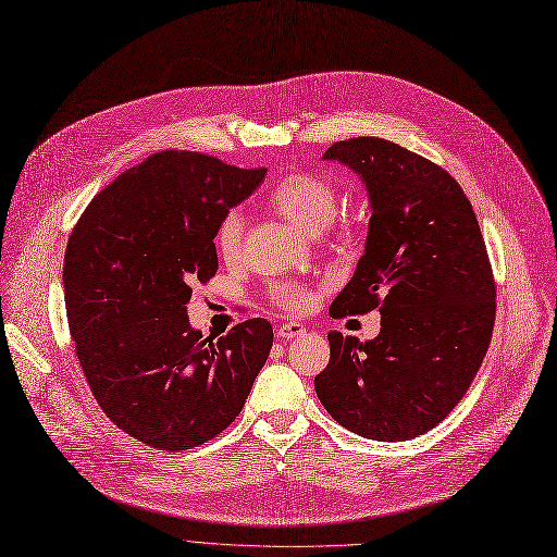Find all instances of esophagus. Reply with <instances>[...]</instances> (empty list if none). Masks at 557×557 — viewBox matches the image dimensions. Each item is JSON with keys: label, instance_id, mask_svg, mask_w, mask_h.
Here are the masks:
<instances>
[{"label": "esophagus", "instance_id": "esophagus-1", "mask_svg": "<svg viewBox=\"0 0 557 557\" xmlns=\"http://www.w3.org/2000/svg\"><path fill=\"white\" fill-rule=\"evenodd\" d=\"M305 334V327L300 323H282L277 327V336L280 338H298Z\"/></svg>", "mask_w": 557, "mask_h": 557}]
</instances>
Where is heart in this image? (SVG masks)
<instances>
[{
  "instance_id": "b5f03b06",
  "label": "heart",
  "mask_w": 557,
  "mask_h": 557,
  "mask_svg": "<svg viewBox=\"0 0 557 557\" xmlns=\"http://www.w3.org/2000/svg\"><path fill=\"white\" fill-rule=\"evenodd\" d=\"M273 210L307 234H315L332 223L338 210V189L332 181L313 173H290L280 181L271 196ZM244 212L232 208L223 214L214 232L216 252L234 261L244 248ZM271 300L286 311H307L313 305V288L298 280H275L269 286Z\"/></svg>"
}]
</instances>
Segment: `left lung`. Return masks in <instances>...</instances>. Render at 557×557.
Returning <instances> with one entry per match:
<instances>
[{
  "label": "left lung",
  "mask_w": 557,
  "mask_h": 557,
  "mask_svg": "<svg viewBox=\"0 0 557 557\" xmlns=\"http://www.w3.org/2000/svg\"><path fill=\"white\" fill-rule=\"evenodd\" d=\"M361 175L370 196L366 252L330 307L382 313L359 343L330 332L315 395L345 429L401 443L441 424L490 347L496 286L483 234L460 185L431 160L382 137H349L323 156Z\"/></svg>",
  "instance_id": "1"
}]
</instances>
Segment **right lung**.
I'll list each match as a JSON object with an SVG mask.
<instances>
[{
    "instance_id": "1",
    "label": "right lung",
    "mask_w": 557,
    "mask_h": 557,
    "mask_svg": "<svg viewBox=\"0 0 557 557\" xmlns=\"http://www.w3.org/2000/svg\"><path fill=\"white\" fill-rule=\"evenodd\" d=\"M267 169L160 151L99 191L63 263L76 357L103 413L135 441L183 451L242 413L273 327L250 318L221 338L189 325L191 282L219 269L214 232Z\"/></svg>"
}]
</instances>
